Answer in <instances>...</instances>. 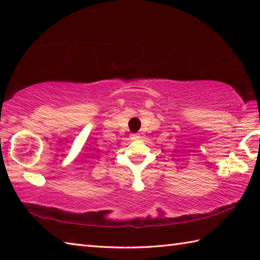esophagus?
Wrapping results in <instances>:
<instances>
[{
	"label": "esophagus",
	"instance_id": "obj_1",
	"mask_svg": "<svg viewBox=\"0 0 260 260\" xmlns=\"http://www.w3.org/2000/svg\"><path fill=\"white\" fill-rule=\"evenodd\" d=\"M131 139H132V140H138V139H140V136L136 135V134H132V135H131Z\"/></svg>",
	"mask_w": 260,
	"mask_h": 260
}]
</instances>
